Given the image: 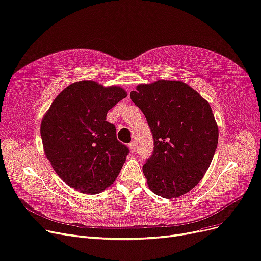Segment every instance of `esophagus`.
Returning <instances> with one entry per match:
<instances>
[{"mask_svg":"<svg viewBox=\"0 0 261 261\" xmlns=\"http://www.w3.org/2000/svg\"><path fill=\"white\" fill-rule=\"evenodd\" d=\"M129 147H130V149H131V152L132 153H134L137 150V145H136V143L134 142H132V143H130L129 144Z\"/></svg>","mask_w":261,"mask_h":261,"instance_id":"34e87169","label":"esophagus"}]
</instances>
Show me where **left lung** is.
Here are the masks:
<instances>
[{"instance_id":"1","label":"left lung","mask_w":261,"mask_h":261,"mask_svg":"<svg viewBox=\"0 0 261 261\" xmlns=\"http://www.w3.org/2000/svg\"><path fill=\"white\" fill-rule=\"evenodd\" d=\"M145 115L154 150L143 173L148 188L164 198L190 192L203 179L218 145V125L206 99L187 83L158 80L131 91Z\"/></svg>"}]
</instances>
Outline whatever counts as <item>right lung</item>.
Masks as SVG:
<instances>
[{
	"label": "right lung",
	"mask_w": 261,
	"mask_h": 261,
	"mask_svg": "<svg viewBox=\"0 0 261 261\" xmlns=\"http://www.w3.org/2000/svg\"><path fill=\"white\" fill-rule=\"evenodd\" d=\"M124 97L120 87L74 82L56 96L41 122L46 158L58 176L86 194L104 191L118 176L129 148L117 140L107 112Z\"/></svg>",
	"instance_id": "obj_1"
}]
</instances>
